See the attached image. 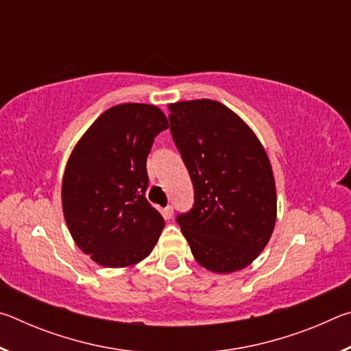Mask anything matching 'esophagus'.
I'll return each instance as SVG.
<instances>
[{
  "label": "esophagus",
  "mask_w": 351,
  "mask_h": 351,
  "mask_svg": "<svg viewBox=\"0 0 351 351\" xmlns=\"http://www.w3.org/2000/svg\"><path fill=\"white\" fill-rule=\"evenodd\" d=\"M162 215H164L165 219H170L171 217H173V206L164 207V209H162Z\"/></svg>",
  "instance_id": "1"
}]
</instances>
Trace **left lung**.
Here are the masks:
<instances>
[{"instance_id": "1", "label": "left lung", "mask_w": 351, "mask_h": 351, "mask_svg": "<svg viewBox=\"0 0 351 351\" xmlns=\"http://www.w3.org/2000/svg\"><path fill=\"white\" fill-rule=\"evenodd\" d=\"M170 133L193 184L195 203L176 217L193 257L212 272L245 268L276 224V182L265 148L215 100L169 106Z\"/></svg>"}]
</instances>
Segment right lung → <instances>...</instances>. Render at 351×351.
<instances>
[{
	"label": "right lung",
	"mask_w": 351,
	"mask_h": 351,
	"mask_svg": "<svg viewBox=\"0 0 351 351\" xmlns=\"http://www.w3.org/2000/svg\"><path fill=\"white\" fill-rule=\"evenodd\" d=\"M169 128L154 105L106 110L71 154L62 184L63 213L75 245L106 268L144 260L164 229L148 203L147 156Z\"/></svg>",
	"instance_id": "add662e5"
}]
</instances>
